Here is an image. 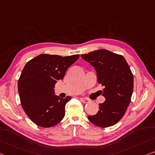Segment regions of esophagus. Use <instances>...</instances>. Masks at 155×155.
Returning <instances> with one entry per match:
<instances>
[{"label":"esophagus","instance_id":"1","mask_svg":"<svg viewBox=\"0 0 155 155\" xmlns=\"http://www.w3.org/2000/svg\"><path fill=\"white\" fill-rule=\"evenodd\" d=\"M80 100L84 103H88L90 101V100H88V99L87 98H80Z\"/></svg>","mask_w":155,"mask_h":155}]
</instances>
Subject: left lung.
<instances>
[{
  "instance_id": "1",
  "label": "left lung",
  "mask_w": 155,
  "mask_h": 155,
  "mask_svg": "<svg viewBox=\"0 0 155 155\" xmlns=\"http://www.w3.org/2000/svg\"><path fill=\"white\" fill-rule=\"evenodd\" d=\"M81 56L97 71V81L104 86L102 95L106 100L100 104V110L88 119L94 125L108 127L124 116L131 101L134 77L129 64L121 55L106 49L94 51Z\"/></svg>"
}]
</instances>
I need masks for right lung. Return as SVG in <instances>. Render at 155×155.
Returning a JSON list of instances; mask_svg holds the SVG:
<instances>
[{
    "label": "right lung",
    "instance_id": "right-lung-1",
    "mask_svg": "<svg viewBox=\"0 0 155 155\" xmlns=\"http://www.w3.org/2000/svg\"><path fill=\"white\" fill-rule=\"evenodd\" d=\"M79 55L62 57L40 54L26 64L18 81V91L23 109L30 119L41 127L58 124L65 114V105L71 100L54 94L55 84L63 79L67 70Z\"/></svg>",
    "mask_w": 155,
    "mask_h": 155
}]
</instances>
